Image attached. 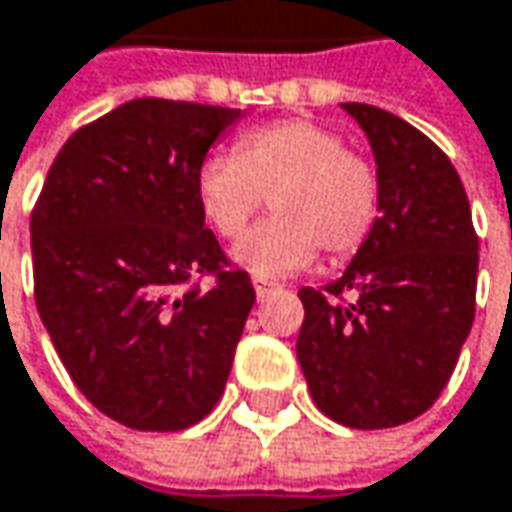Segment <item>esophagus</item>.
Here are the masks:
<instances>
[{
	"mask_svg": "<svg viewBox=\"0 0 512 512\" xmlns=\"http://www.w3.org/2000/svg\"><path fill=\"white\" fill-rule=\"evenodd\" d=\"M272 287H275L272 281H266V278H255V293H257V299H263V296H266V293H269Z\"/></svg>",
	"mask_w": 512,
	"mask_h": 512,
	"instance_id": "esophagus-1",
	"label": "esophagus"
}]
</instances>
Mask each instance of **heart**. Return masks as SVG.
Wrapping results in <instances>:
<instances>
[{"mask_svg":"<svg viewBox=\"0 0 512 512\" xmlns=\"http://www.w3.org/2000/svg\"><path fill=\"white\" fill-rule=\"evenodd\" d=\"M263 194L273 201V219L247 232ZM195 201L216 234L247 232L231 260L269 281L308 269L320 249L329 257L361 249L379 216V174L338 130L284 118L243 133L234 156L204 159Z\"/></svg>","mask_w":512,"mask_h":512,"instance_id":"1","label":"heart"}]
</instances>
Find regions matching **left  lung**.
<instances>
[{
    "label": "left lung",
    "instance_id": "8db88e82",
    "mask_svg": "<svg viewBox=\"0 0 512 512\" xmlns=\"http://www.w3.org/2000/svg\"><path fill=\"white\" fill-rule=\"evenodd\" d=\"M341 109L370 142L379 216L326 293L299 290L296 356L323 415L382 430L424 415L457 367L474 323L477 234L457 168L421 130L367 103Z\"/></svg>",
    "mask_w": 512,
    "mask_h": 512
}]
</instances>
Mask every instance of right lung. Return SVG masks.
I'll use <instances>...</instances> for the list:
<instances>
[{"label": "right lung", "mask_w": 512, "mask_h": 512, "mask_svg": "<svg viewBox=\"0 0 512 512\" xmlns=\"http://www.w3.org/2000/svg\"><path fill=\"white\" fill-rule=\"evenodd\" d=\"M240 118L130 100L64 142L35 204L38 314L76 388L124 427L186 430L225 391L255 287L222 269L195 177ZM204 271L210 291L191 284Z\"/></svg>", "instance_id": "1"}]
</instances>
